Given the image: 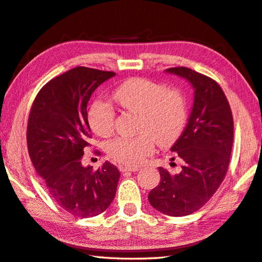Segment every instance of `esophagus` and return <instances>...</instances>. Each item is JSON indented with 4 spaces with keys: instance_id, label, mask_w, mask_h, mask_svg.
Segmentation results:
<instances>
[{
    "instance_id": "obj_1",
    "label": "esophagus",
    "mask_w": 262,
    "mask_h": 262,
    "mask_svg": "<svg viewBox=\"0 0 262 262\" xmlns=\"http://www.w3.org/2000/svg\"><path fill=\"white\" fill-rule=\"evenodd\" d=\"M119 170L121 172H135V171L140 170V167H124V166H120Z\"/></svg>"
}]
</instances>
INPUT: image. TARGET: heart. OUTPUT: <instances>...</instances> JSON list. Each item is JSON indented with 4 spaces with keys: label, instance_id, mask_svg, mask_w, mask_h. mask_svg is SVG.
<instances>
[{
    "label": "heart",
    "instance_id": "1",
    "mask_svg": "<svg viewBox=\"0 0 262 262\" xmlns=\"http://www.w3.org/2000/svg\"><path fill=\"white\" fill-rule=\"evenodd\" d=\"M112 99L125 110L138 115L136 137H118L109 143V156L124 166H137L160 145L170 144L182 134L186 124L187 106L183 93L166 90L162 84L146 78H130L119 85ZM91 128L96 135L110 136L115 128V112L102 101L89 111Z\"/></svg>",
    "mask_w": 262,
    "mask_h": 262
}]
</instances>
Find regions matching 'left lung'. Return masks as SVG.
<instances>
[{
    "label": "left lung",
    "instance_id": "obj_1",
    "mask_svg": "<svg viewBox=\"0 0 262 262\" xmlns=\"http://www.w3.org/2000/svg\"><path fill=\"white\" fill-rule=\"evenodd\" d=\"M166 73L186 79L194 90V101L185 129L170 148L184 161L182 170L172 175L159 168L161 181L148 193V202L167 216L182 217L202 208L224 181L232 153L234 122L217 81L186 67L169 68Z\"/></svg>",
    "mask_w": 262,
    "mask_h": 262
}]
</instances>
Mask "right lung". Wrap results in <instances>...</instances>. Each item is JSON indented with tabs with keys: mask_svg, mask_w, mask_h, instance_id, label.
<instances>
[{
	"mask_svg": "<svg viewBox=\"0 0 262 262\" xmlns=\"http://www.w3.org/2000/svg\"><path fill=\"white\" fill-rule=\"evenodd\" d=\"M116 76L76 67L38 92L30 110L27 146L35 170L54 201L77 218L94 217L114 201L120 172L105 161L97 170L81 158L92 137L87 103L93 92Z\"/></svg>",
	"mask_w": 262,
	"mask_h": 262,
	"instance_id": "right-lung-1",
	"label": "right lung"
}]
</instances>
